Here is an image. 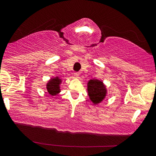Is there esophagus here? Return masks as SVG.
<instances>
[{
    "label": "esophagus",
    "mask_w": 156,
    "mask_h": 156,
    "mask_svg": "<svg viewBox=\"0 0 156 156\" xmlns=\"http://www.w3.org/2000/svg\"><path fill=\"white\" fill-rule=\"evenodd\" d=\"M74 76L76 77V78H78L80 76V73L79 72H75L74 73Z\"/></svg>",
    "instance_id": "1"
}]
</instances>
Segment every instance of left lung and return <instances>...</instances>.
Wrapping results in <instances>:
<instances>
[{"label":"left lung","mask_w":156,"mask_h":156,"mask_svg":"<svg viewBox=\"0 0 156 156\" xmlns=\"http://www.w3.org/2000/svg\"><path fill=\"white\" fill-rule=\"evenodd\" d=\"M87 91L91 101L94 105L101 103L105 99L107 94L105 86L102 80L92 79L87 83Z\"/></svg>","instance_id":"8db88e82"}]
</instances>
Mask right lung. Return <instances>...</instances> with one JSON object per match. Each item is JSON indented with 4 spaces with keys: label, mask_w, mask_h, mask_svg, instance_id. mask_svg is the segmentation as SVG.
<instances>
[{
    "label": "right lung",
    "mask_w": 156,
    "mask_h": 156,
    "mask_svg": "<svg viewBox=\"0 0 156 156\" xmlns=\"http://www.w3.org/2000/svg\"><path fill=\"white\" fill-rule=\"evenodd\" d=\"M62 83V79L58 77L51 78V80L47 83L46 88H47L48 92L52 96L56 95L61 92L60 84Z\"/></svg>",
    "instance_id": "obj_1"
}]
</instances>
